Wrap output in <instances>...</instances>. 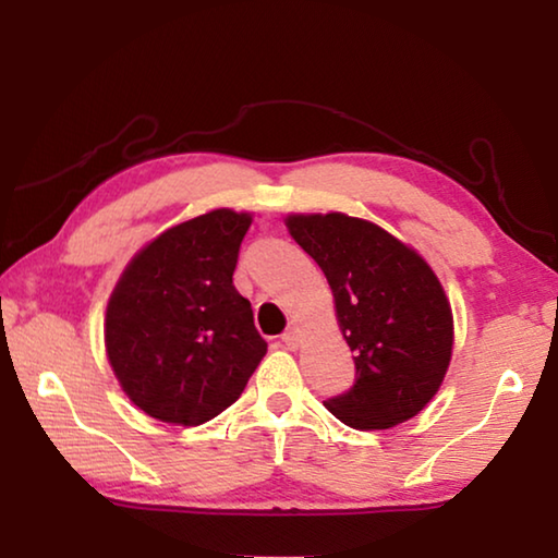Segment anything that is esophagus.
Instances as JSON below:
<instances>
[{"instance_id": "obj_1", "label": "esophagus", "mask_w": 558, "mask_h": 558, "mask_svg": "<svg viewBox=\"0 0 558 558\" xmlns=\"http://www.w3.org/2000/svg\"><path fill=\"white\" fill-rule=\"evenodd\" d=\"M282 342H286L288 349H298L300 344V329L298 327H290L286 335H282Z\"/></svg>"}]
</instances>
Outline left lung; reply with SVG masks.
<instances>
[{
    "label": "left lung",
    "instance_id": "1",
    "mask_svg": "<svg viewBox=\"0 0 558 558\" xmlns=\"http://www.w3.org/2000/svg\"><path fill=\"white\" fill-rule=\"evenodd\" d=\"M286 223L323 268L354 352V386L327 399V411L356 430L413 418L440 389L452 354V313L436 272L372 221L332 211Z\"/></svg>",
    "mask_w": 558,
    "mask_h": 558
}]
</instances>
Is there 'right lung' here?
<instances>
[{
	"label": "right lung",
	"mask_w": 558,
	"mask_h": 558,
	"mask_svg": "<svg viewBox=\"0 0 558 558\" xmlns=\"http://www.w3.org/2000/svg\"><path fill=\"white\" fill-rule=\"evenodd\" d=\"M251 214L216 209L159 233L128 263L106 313L108 362L153 418L202 426L229 409L268 352L233 288Z\"/></svg>",
	"instance_id": "right-lung-1"
}]
</instances>
